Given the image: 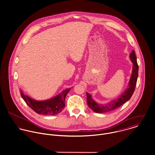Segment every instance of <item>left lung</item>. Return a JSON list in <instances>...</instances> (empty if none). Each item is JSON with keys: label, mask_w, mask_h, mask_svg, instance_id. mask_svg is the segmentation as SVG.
Returning a JSON list of instances; mask_svg holds the SVG:
<instances>
[{"label": "left lung", "mask_w": 155, "mask_h": 155, "mask_svg": "<svg viewBox=\"0 0 155 155\" xmlns=\"http://www.w3.org/2000/svg\"><path fill=\"white\" fill-rule=\"evenodd\" d=\"M129 58L133 63V68L131 76L127 85L128 87H127L126 90L120 95L116 100H113L106 104H99L95 102L93 99L92 95L87 93V104L88 105V107H90L93 111L98 113L110 111L120 107L121 105H123L124 103H125L129 100L130 99L135 90L136 85L137 83L139 66L137 63L136 56L134 50L131 51Z\"/></svg>", "instance_id": "1"}]
</instances>
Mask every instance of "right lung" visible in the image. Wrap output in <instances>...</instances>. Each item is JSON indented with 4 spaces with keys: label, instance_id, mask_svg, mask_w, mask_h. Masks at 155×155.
<instances>
[{
    "label": "right lung",
    "instance_id": "right-lung-1",
    "mask_svg": "<svg viewBox=\"0 0 155 155\" xmlns=\"http://www.w3.org/2000/svg\"><path fill=\"white\" fill-rule=\"evenodd\" d=\"M71 88L65 89L58 95L45 100H36L25 95L21 90L20 92L26 103L36 113L39 114L55 116L61 113L65 106V98Z\"/></svg>",
    "mask_w": 155,
    "mask_h": 155
}]
</instances>
